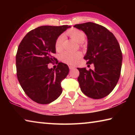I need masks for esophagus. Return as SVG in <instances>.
Returning a JSON list of instances; mask_svg holds the SVG:
<instances>
[{"label": "esophagus", "mask_w": 135, "mask_h": 135, "mask_svg": "<svg viewBox=\"0 0 135 135\" xmlns=\"http://www.w3.org/2000/svg\"><path fill=\"white\" fill-rule=\"evenodd\" d=\"M69 68H70V70H73V69H74L75 68V67L74 66H72V65H70L69 66Z\"/></svg>", "instance_id": "esophagus-1"}]
</instances>
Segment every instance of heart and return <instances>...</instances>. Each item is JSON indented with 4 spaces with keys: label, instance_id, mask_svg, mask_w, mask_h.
Instances as JSON below:
<instances>
[{
    "label": "heart",
    "instance_id": "1",
    "mask_svg": "<svg viewBox=\"0 0 135 135\" xmlns=\"http://www.w3.org/2000/svg\"><path fill=\"white\" fill-rule=\"evenodd\" d=\"M67 35L71 37L73 40L76 41L78 43H82L85 40L86 35L84 32L80 30L73 29L68 31ZM64 40V35H61L57 38L56 40L55 47L57 51H60L62 49L63 42ZM82 56V54L80 52H71L69 51H66L62 53L61 55V59L62 62L68 64L73 65L76 64Z\"/></svg>",
    "mask_w": 135,
    "mask_h": 135
}]
</instances>
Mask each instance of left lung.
<instances>
[{
  "label": "left lung",
  "mask_w": 135,
  "mask_h": 135,
  "mask_svg": "<svg viewBox=\"0 0 135 135\" xmlns=\"http://www.w3.org/2000/svg\"><path fill=\"white\" fill-rule=\"evenodd\" d=\"M88 37V51L84 59L87 64H93L95 70L77 68V80L87 97L101 99L115 88L119 80L122 64V52L117 40L104 26L88 22L74 26Z\"/></svg>",
  "instance_id": "left-lung-1"
}]
</instances>
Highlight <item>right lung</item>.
<instances>
[{"label": "right lung", "mask_w": 135, "mask_h": 135, "mask_svg": "<svg viewBox=\"0 0 135 135\" xmlns=\"http://www.w3.org/2000/svg\"><path fill=\"white\" fill-rule=\"evenodd\" d=\"M70 26H40L22 38L16 55L17 76L22 89L33 101L47 104L56 99L62 91L61 83L69 72L68 65L57 62L55 70L47 64L56 59V40Z\"/></svg>", "instance_id": "1"}]
</instances>
